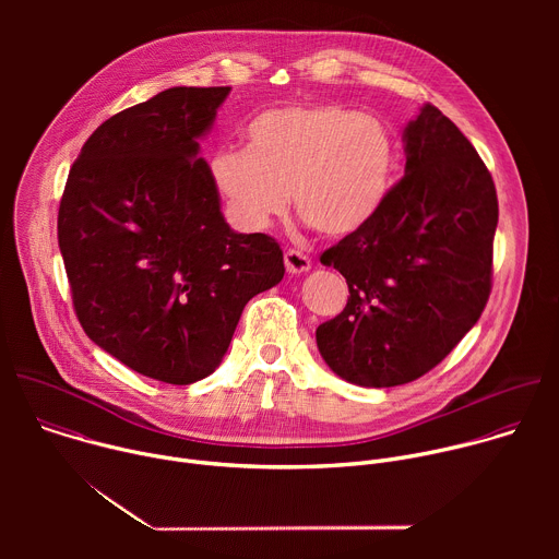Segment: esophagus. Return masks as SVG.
Here are the masks:
<instances>
[{"label": "esophagus", "mask_w": 559, "mask_h": 559, "mask_svg": "<svg viewBox=\"0 0 559 559\" xmlns=\"http://www.w3.org/2000/svg\"><path fill=\"white\" fill-rule=\"evenodd\" d=\"M285 267H287L289 274H302V272H309L311 259L300 250H287L285 252Z\"/></svg>", "instance_id": "34e87169"}]
</instances>
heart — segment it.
<instances>
[{"label": "heart", "instance_id": "1", "mask_svg": "<svg viewBox=\"0 0 559 559\" xmlns=\"http://www.w3.org/2000/svg\"><path fill=\"white\" fill-rule=\"evenodd\" d=\"M250 150L214 156L212 177L229 214L261 229L285 214L289 192L298 216L328 238L367 227L382 210L395 168V141L371 115L343 106H289L259 115Z\"/></svg>", "mask_w": 559, "mask_h": 559}]
</instances>
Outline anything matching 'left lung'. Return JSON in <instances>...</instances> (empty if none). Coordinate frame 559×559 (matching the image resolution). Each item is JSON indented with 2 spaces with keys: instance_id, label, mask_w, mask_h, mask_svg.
Instances as JSON below:
<instances>
[{
  "instance_id": "left-lung-1",
  "label": "left lung",
  "mask_w": 559,
  "mask_h": 559,
  "mask_svg": "<svg viewBox=\"0 0 559 559\" xmlns=\"http://www.w3.org/2000/svg\"><path fill=\"white\" fill-rule=\"evenodd\" d=\"M405 177L360 231L321 254L349 298L318 325L330 369L360 386L412 382L477 323L493 276L498 194L471 141L436 106L407 123Z\"/></svg>"
}]
</instances>
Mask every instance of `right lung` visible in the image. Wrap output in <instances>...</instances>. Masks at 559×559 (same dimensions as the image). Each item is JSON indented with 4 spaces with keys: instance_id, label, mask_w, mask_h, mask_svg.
<instances>
[{
    "instance_id": "obj_1",
    "label": "right lung",
    "mask_w": 559,
    "mask_h": 559,
    "mask_svg": "<svg viewBox=\"0 0 559 559\" xmlns=\"http://www.w3.org/2000/svg\"><path fill=\"white\" fill-rule=\"evenodd\" d=\"M229 86H177L104 121L79 152L57 236L88 338L141 376L190 384L223 360L243 307L281 283L283 250L238 234L199 139Z\"/></svg>"
}]
</instances>
